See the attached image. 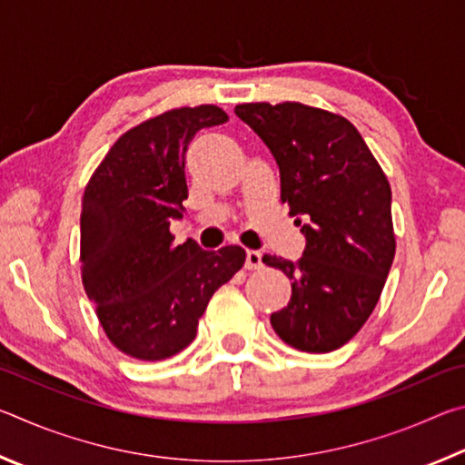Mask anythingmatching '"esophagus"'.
I'll list each match as a JSON object with an SVG mask.
<instances>
[{"label": "esophagus", "instance_id": "obj_1", "mask_svg": "<svg viewBox=\"0 0 465 465\" xmlns=\"http://www.w3.org/2000/svg\"><path fill=\"white\" fill-rule=\"evenodd\" d=\"M264 266V261H262V254L258 250H248L246 252V269L248 271H258L262 269Z\"/></svg>", "mask_w": 465, "mask_h": 465}]
</instances>
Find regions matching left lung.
<instances>
[{
	"label": "left lung",
	"mask_w": 465,
	"mask_h": 465,
	"mask_svg": "<svg viewBox=\"0 0 465 465\" xmlns=\"http://www.w3.org/2000/svg\"><path fill=\"white\" fill-rule=\"evenodd\" d=\"M235 114L271 149L281 201L302 225L299 262L264 254L291 279L271 326L303 352L341 349L371 316L396 254L388 176L344 116L302 102H246Z\"/></svg>",
	"instance_id": "8db88e82"
}]
</instances>
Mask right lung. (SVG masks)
I'll return each mask as SVG.
<instances>
[{
    "instance_id": "right-lung-1",
    "label": "right lung",
    "mask_w": 465,
    "mask_h": 465,
    "mask_svg": "<svg viewBox=\"0 0 465 465\" xmlns=\"http://www.w3.org/2000/svg\"><path fill=\"white\" fill-rule=\"evenodd\" d=\"M227 121L215 104L180 106L135 124L94 170L82 201V281L108 341L139 361L174 357L194 341L209 299L246 252L174 243L170 219L188 199L184 160L196 131Z\"/></svg>"
}]
</instances>
